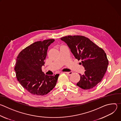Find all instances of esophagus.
I'll list each match as a JSON object with an SVG mask.
<instances>
[{
    "instance_id": "esophagus-1",
    "label": "esophagus",
    "mask_w": 121,
    "mask_h": 121,
    "mask_svg": "<svg viewBox=\"0 0 121 121\" xmlns=\"http://www.w3.org/2000/svg\"><path fill=\"white\" fill-rule=\"evenodd\" d=\"M64 73H65L67 74L68 75H69V76L71 75L73 73L72 72H64Z\"/></svg>"
}]
</instances>
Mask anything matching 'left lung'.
Instances as JSON below:
<instances>
[{
    "label": "left lung",
    "mask_w": 121,
    "mask_h": 121,
    "mask_svg": "<svg viewBox=\"0 0 121 121\" xmlns=\"http://www.w3.org/2000/svg\"><path fill=\"white\" fill-rule=\"evenodd\" d=\"M60 39L67 44L76 59L82 60L80 63L85 68L84 74H79L77 86L84 90L95 87L104 77L109 64L104 50L83 36L69 35Z\"/></svg>",
    "instance_id": "1"
}]
</instances>
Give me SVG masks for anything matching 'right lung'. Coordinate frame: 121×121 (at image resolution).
I'll return each instance as SVG.
<instances>
[{
  "label": "right lung",
  "instance_id": "obj_1",
  "mask_svg": "<svg viewBox=\"0 0 121 121\" xmlns=\"http://www.w3.org/2000/svg\"><path fill=\"white\" fill-rule=\"evenodd\" d=\"M54 41L48 39L36 42L22 50L17 56L14 68L16 78L32 94L46 95L56 85L59 74L48 76L42 70L48 46Z\"/></svg>",
  "mask_w": 121,
  "mask_h": 121
}]
</instances>
